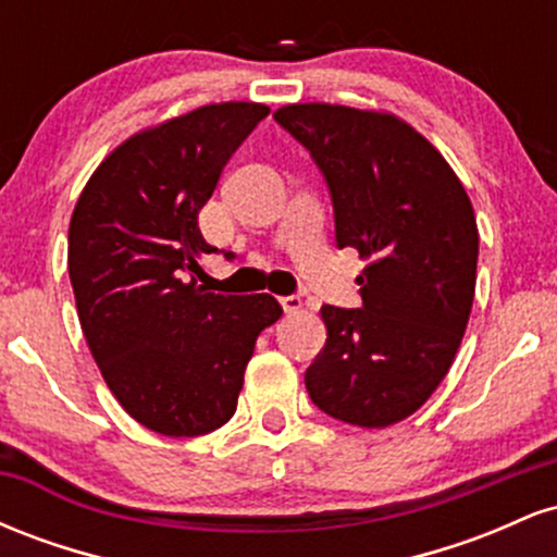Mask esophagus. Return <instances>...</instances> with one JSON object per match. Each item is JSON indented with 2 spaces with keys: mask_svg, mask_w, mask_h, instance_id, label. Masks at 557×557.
Listing matches in <instances>:
<instances>
[{
  "mask_svg": "<svg viewBox=\"0 0 557 557\" xmlns=\"http://www.w3.org/2000/svg\"><path fill=\"white\" fill-rule=\"evenodd\" d=\"M280 306L285 309V314H298L300 306H304V300H300V296H283L280 298Z\"/></svg>",
  "mask_w": 557,
  "mask_h": 557,
  "instance_id": "1",
  "label": "esophagus"
}]
</instances>
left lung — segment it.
<instances>
[{
	"label": "left lung",
	"mask_w": 557,
	"mask_h": 557,
	"mask_svg": "<svg viewBox=\"0 0 557 557\" xmlns=\"http://www.w3.org/2000/svg\"><path fill=\"white\" fill-rule=\"evenodd\" d=\"M274 120L324 175L337 248L369 259L361 309L322 306L327 343L306 369L309 398L345 424L389 426L456 359L474 304V209L443 154L393 114L287 104Z\"/></svg>",
	"instance_id": "left-lung-1"
}]
</instances>
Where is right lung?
<instances>
[{
  "mask_svg": "<svg viewBox=\"0 0 557 557\" xmlns=\"http://www.w3.org/2000/svg\"><path fill=\"white\" fill-rule=\"evenodd\" d=\"M267 114L227 101L136 133L75 203L67 270L83 335L114 398L151 432L198 437L227 424L259 332L283 314L270 293L222 296L194 277L216 253L198 212Z\"/></svg>",
  "mask_w": 557,
  "mask_h": 557,
  "instance_id": "1",
  "label": "right lung"
}]
</instances>
